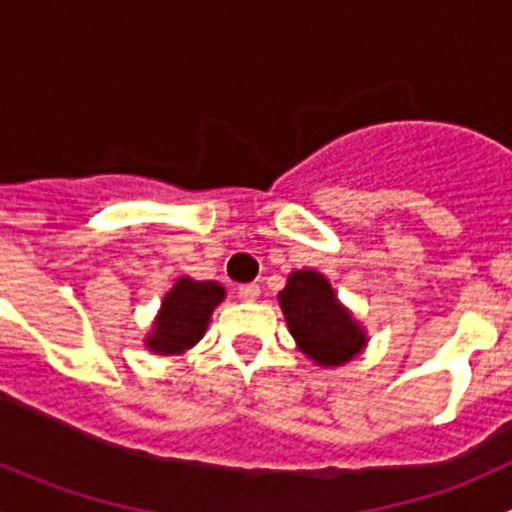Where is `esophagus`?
<instances>
[{"mask_svg":"<svg viewBox=\"0 0 512 512\" xmlns=\"http://www.w3.org/2000/svg\"><path fill=\"white\" fill-rule=\"evenodd\" d=\"M237 297L242 299V302H255L257 297H260V287L257 285H242L237 289Z\"/></svg>","mask_w":512,"mask_h":512,"instance_id":"1","label":"esophagus"}]
</instances>
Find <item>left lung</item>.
Wrapping results in <instances>:
<instances>
[{
    "label": "left lung",
    "mask_w": 512,
    "mask_h": 512,
    "mask_svg": "<svg viewBox=\"0 0 512 512\" xmlns=\"http://www.w3.org/2000/svg\"><path fill=\"white\" fill-rule=\"evenodd\" d=\"M289 334L314 364L342 366L364 349L366 332L334 294L324 275L297 270L280 292Z\"/></svg>",
    "instance_id": "8db88e82"
}]
</instances>
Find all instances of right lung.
Listing matches in <instances>:
<instances>
[{
  "mask_svg": "<svg viewBox=\"0 0 512 512\" xmlns=\"http://www.w3.org/2000/svg\"><path fill=\"white\" fill-rule=\"evenodd\" d=\"M225 299V287L218 282H195L180 277L163 297L156 324L148 332L146 347L160 356L183 354L195 347L208 329L213 309Z\"/></svg>",
  "mask_w": 512,
  "mask_h": 512,
  "instance_id": "right-lung-1",
  "label": "right lung"
}]
</instances>
